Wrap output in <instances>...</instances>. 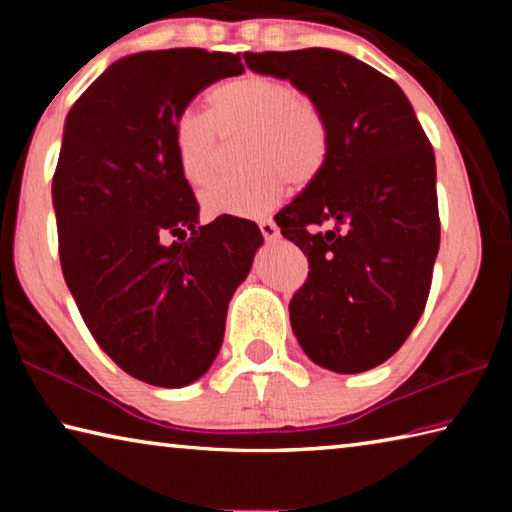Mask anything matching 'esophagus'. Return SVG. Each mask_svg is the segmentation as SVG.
Segmentation results:
<instances>
[{
  "label": "esophagus",
  "instance_id": "1",
  "mask_svg": "<svg viewBox=\"0 0 512 512\" xmlns=\"http://www.w3.org/2000/svg\"><path fill=\"white\" fill-rule=\"evenodd\" d=\"M259 230H262L266 241H277V237H280V230H277V225L271 219L259 221Z\"/></svg>",
  "mask_w": 512,
  "mask_h": 512
}]
</instances>
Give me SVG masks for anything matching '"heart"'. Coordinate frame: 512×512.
Listing matches in <instances>:
<instances>
[{"instance_id": "obj_1", "label": "heart", "mask_w": 512, "mask_h": 512, "mask_svg": "<svg viewBox=\"0 0 512 512\" xmlns=\"http://www.w3.org/2000/svg\"><path fill=\"white\" fill-rule=\"evenodd\" d=\"M246 135L241 160L250 167L214 178L201 192L212 216H257L280 201L287 180L305 187L329 158V126L314 101L291 83L264 74L228 81L210 94V112L185 108L173 124V151L192 185L212 178L221 137Z\"/></svg>"}]
</instances>
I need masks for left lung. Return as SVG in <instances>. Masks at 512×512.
I'll list each match as a JSON object with an SVG mask.
<instances>
[{
    "instance_id": "1",
    "label": "left lung",
    "mask_w": 512,
    "mask_h": 512,
    "mask_svg": "<svg viewBox=\"0 0 512 512\" xmlns=\"http://www.w3.org/2000/svg\"><path fill=\"white\" fill-rule=\"evenodd\" d=\"M244 58L305 92L329 126L323 171L275 216L309 259L289 302L293 334L327 370L375 368L409 339L429 298L440 246L431 144L400 85L343 51Z\"/></svg>"
}]
</instances>
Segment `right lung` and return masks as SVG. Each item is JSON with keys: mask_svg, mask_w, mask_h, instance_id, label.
<instances>
[{"mask_svg": "<svg viewBox=\"0 0 512 512\" xmlns=\"http://www.w3.org/2000/svg\"><path fill=\"white\" fill-rule=\"evenodd\" d=\"M241 72L239 54L142 51L112 63L65 119L51 183L60 266L94 341L146 384L180 388L210 370L264 244L239 216L198 225L173 151L189 101Z\"/></svg>", "mask_w": 512, "mask_h": 512, "instance_id": "1", "label": "right lung"}]
</instances>
